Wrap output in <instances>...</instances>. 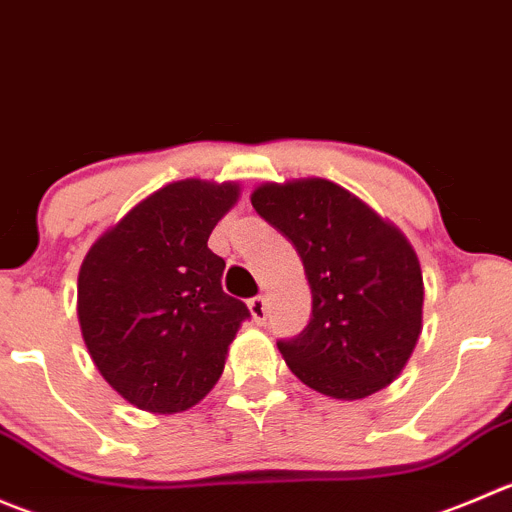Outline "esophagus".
Masks as SVG:
<instances>
[{
	"label": "esophagus",
	"instance_id": "obj_1",
	"mask_svg": "<svg viewBox=\"0 0 512 512\" xmlns=\"http://www.w3.org/2000/svg\"><path fill=\"white\" fill-rule=\"evenodd\" d=\"M247 305H250L252 320H255L257 325H262V322L267 320V300H265V297H262V295L252 297V300L247 302Z\"/></svg>",
	"mask_w": 512,
	"mask_h": 512
}]
</instances>
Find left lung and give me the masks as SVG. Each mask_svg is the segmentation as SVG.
Segmentation results:
<instances>
[{
  "label": "left lung",
  "instance_id": "left-lung-1",
  "mask_svg": "<svg viewBox=\"0 0 512 512\" xmlns=\"http://www.w3.org/2000/svg\"><path fill=\"white\" fill-rule=\"evenodd\" d=\"M252 207L292 242L312 290L305 330L277 340L287 367L330 398L390 385L423 327V272L410 242L327 180L262 185Z\"/></svg>",
  "mask_w": 512,
  "mask_h": 512
}]
</instances>
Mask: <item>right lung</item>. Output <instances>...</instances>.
Returning a JSON list of instances; mask_svg holds the SVG:
<instances>
[{
  "mask_svg": "<svg viewBox=\"0 0 512 512\" xmlns=\"http://www.w3.org/2000/svg\"><path fill=\"white\" fill-rule=\"evenodd\" d=\"M237 185L182 180L142 200L87 252L77 315L104 380L150 413L200 403L250 317L222 290L225 260L207 247Z\"/></svg>",
  "mask_w": 512,
  "mask_h": 512,
  "instance_id": "add662e5",
  "label": "right lung"
}]
</instances>
